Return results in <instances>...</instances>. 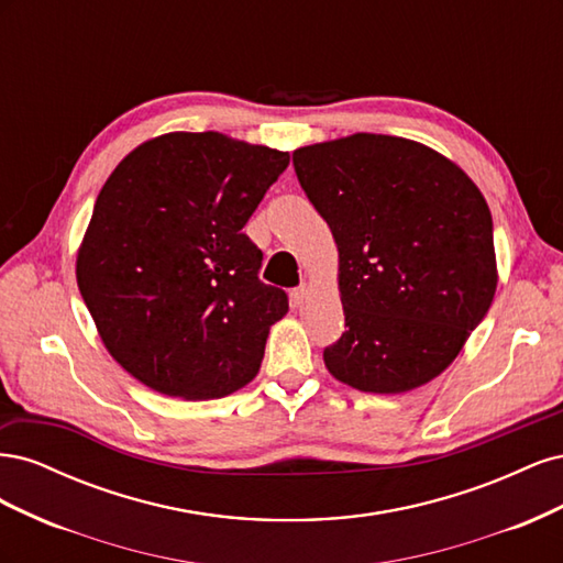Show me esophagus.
I'll return each instance as SVG.
<instances>
[{"instance_id":"esophagus-1","label":"esophagus","mask_w":563,"mask_h":563,"mask_svg":"<svg viewBox=\"0 0 563 563\" xmlns=\"http://www.w3.org/2000/svg\"><path fill=\"white\" fill-rule=\"evenodd\" d=\"M308 284H302V286H298V288H294L291 291V300H294V305H302L305 302V298H308Z\"/></svg>"}]
</instances>
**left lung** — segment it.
<instances>
[{
    "mask_svg": "<svg viewBox=\"0 0 563 563\" xmlns=\"http://www.w3.org/2000/svg\"><path fill=\"white\" fill-rule=\"evenodd\" d=\"M294 168L338 246L347 331L323 350L329 373L373 395L434 380L496 296L479 187L437 150L383 133L298 147Z\"/></svg>",
    "mask_w": 563,
    "mask_h": 563,
    "instance_id": "obj_1",
    "label": "left lung"
}]
</instances>
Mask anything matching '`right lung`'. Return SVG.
I'll return each mask as SVG.
<instances>
[{"mask_svg": "<svg viewBox=\"0 0 563 563\" xmlns=\"http://www.w3.org/2000/svg\"><path fill=\"white\" fill-rule=\"evenodd\" d=\"M288 152L218 131L141 143L100 190L77 251V286L112 360L166 397L207 401L249 385L288 312L258 279L242 232Z\"/></svg>", "mask_w": 563, "mask_h": 563, "instance_id": "right-lung-1", "label": "right lung"}]
</instances>
